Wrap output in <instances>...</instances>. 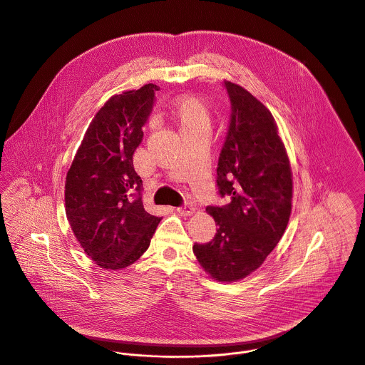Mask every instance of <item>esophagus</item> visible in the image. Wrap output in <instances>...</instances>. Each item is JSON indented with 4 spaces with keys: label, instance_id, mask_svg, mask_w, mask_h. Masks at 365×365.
Returning a JSON list of instances; mask_svg holds the SVG:
<instances>
[{
    "label": "esophagus",
    "instance_id": "1",
    "mask_svg": "<svg viewBox=\"0 0 365 365\" xmlns=\"http://www.w3.org/2000/svg\"><path fill=\"white\" fill-rule=\"evenodd\" d=\"M175 210H177V213L181 215V216H191V215L195 212V208H194L192 205L185 204V205H182V207H180V208H177Z\"/></svg>",
    "mask_w": 365,
    "mask_h": 365
}]
</instances>
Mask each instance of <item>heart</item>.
Returning <instances> with one entry per match:
<instances>
[{
  "instance_id": "obj_1",
  "label": "heart",
  "mask_w": 365,
  "mask_h": 365,
  "mask_svg": "<svg viewBox=\"0 0 365 365\" xmlns=\"http://www.w3.org/2000/svg\"><path fill=\"white\" fill-rule=\"evenodd\" d=\"M171 116L178 126L180 133L204 132L210 129V110L197 97H184L178 100L171 110Z\"/></svg>"
}]
</instances>
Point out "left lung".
I'll use <instances>...</instances> for the list:
<instances>
[{"mask_svg":"<svg viewBox=\"0 0 365 365\" xmlns=\"http://www.w3.org/2000/svg\"><path fill=\"white\" fill-rule=\"evenodd\" d=\"M225 86L232 115L216 182L227 204L207 208L216 235L192 250L213 279L235 282L256 271L281 240L294 187L289 157L269 109L243 87Z\"/></svg>","mask_w":365,"mask_h":365,"instance_id":"obj_1","label":"left lung"}]
</instances>
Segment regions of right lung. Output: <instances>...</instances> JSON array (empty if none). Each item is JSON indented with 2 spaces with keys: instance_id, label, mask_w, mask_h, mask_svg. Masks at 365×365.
Masks as SVG:
<instances>
[{
  "instance_id": "1",
  "label": "right lung",
  "mask_w": 365,
  "mask_h": 365,
  "mask_svg": "<svg viewBox=\"0 0 365 365\" xmlns=\"http://www.w3.org/2000/svg\"><path fill=\"white\" fill-rule=\"evenodd\" d=\"M158 90L146 84L112 96L91 120L67 171V220L86 255L105 269L139 260L161 220L145 210L140 197L130 200L143 185L133 155Z\"/></svg>"
}]
</instances>
